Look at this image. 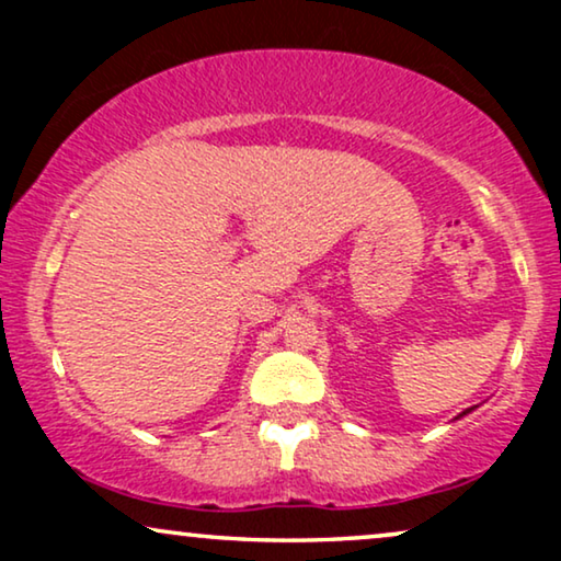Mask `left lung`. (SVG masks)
<instances>
[{
  "instance_id": "1",
  "label": "left lung",
  "mask_w": 561,
  "mask_h": 561,
  "mask_svg": "<svg viewBox=\"0 0 561 561\" xmlns=\"http://www.w3.org/2000/svg\"><path fill=\"white\" fill-rule=\"evenodd\" d=\"M465 413H470V411H465ZM465 413H462V416H465Z\"/></svg>"
}]
</instances>
